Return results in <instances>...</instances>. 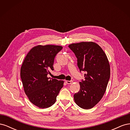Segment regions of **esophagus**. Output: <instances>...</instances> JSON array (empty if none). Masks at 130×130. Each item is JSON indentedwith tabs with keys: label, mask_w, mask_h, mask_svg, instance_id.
I'll return each instance as SVG.
<instances>
[{
	"label": "esophagus",
	"mask_w": 130,
	"mask_h": 130,
	"mask_svg": "<svg viewBox=\"0 0 130 130\" xmlns=\"http://www.w3.org/2000/svg\"><path fill=\"white\" fill-rule=\"evenodd\" d=\"M66 82L67 84H72L73 83V81H68V80H66Z\"/></svg>",
	"instance_id": "esophagus-1"
}]
</instances>
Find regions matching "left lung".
<instances>
[{
	"label": "left lung",
	"instance_id": "8db88e82",
	"mask_svg": "<svg viewBox=\"0 0 130 130\" xmlns=\"http://www.w3.org/2000/svg\"><path fill=\"white\" fill-rule=\"evenodd\" d=\"M77 59L80 71L86 72L85 80L80 82V90L74 95L80 107L90 109L103 97L110 77V66L106 54L93 42H81L68 45Z\"/></svg>",
	"mask_w": 130,
	"mask_h": 130
}]
</instances>
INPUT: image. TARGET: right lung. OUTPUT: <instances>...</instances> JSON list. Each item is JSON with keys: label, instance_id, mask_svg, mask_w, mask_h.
Wrapping results in <instances>:
<instances>
[{"label": "right lung", "instance_id": "1", "mask_svg": "<svg viewBox=\"0 0 130 130\" xmlns=\"http://www.w3.org/2000/svg\"><path fill=\"white\" fill-rule=\"evenodd\" d=\"M63 47L38 45L27 54L21 68L24 90L31 103L41 108L52 106L63 86L64 81L47 76L53 70L54 58Z\"/></svg>", "mask_w": 130, "mask_h": 130}]
</instances>
